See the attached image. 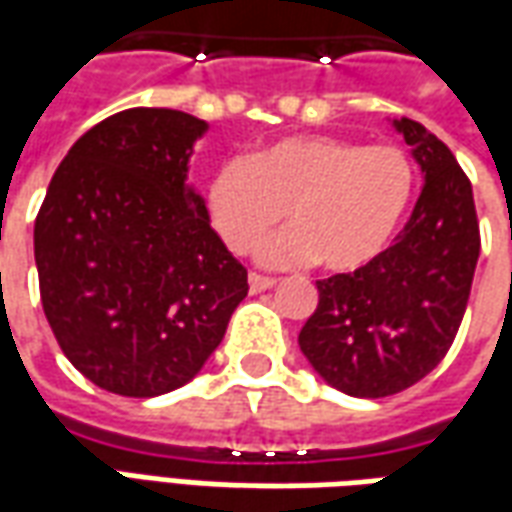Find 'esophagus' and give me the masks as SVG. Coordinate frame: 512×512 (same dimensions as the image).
<instances>
[{"mask_svg": "<svg viewBox=\"0 0 512 512\" xmlns=\"http://www.w3.org/2000/svg\"><path fill=\"white\" fill-rule=\"evenodd\" d=\"M277 280L274 277H263V274H249V291L252 293H260V291H268V288H274Z\"/></svg>", "mask_w": 512, "mask_h": 512, "instance_id": "obj_1", "label": "esophagus"}]
</instances>
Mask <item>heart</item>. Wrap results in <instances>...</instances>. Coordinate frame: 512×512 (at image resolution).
Here are the masks:
<instances>
[{
  "mask_svg": "<svg viewBox=\"0 0 512 512\" xmlns=\"http://www.w3.org/2000/svg\"><path fill=\"white\" fill-rule=\"evenodd\" d=\"M416 188L405 149L335 135H291L249 160H224L207 182V213L232 252H252L288 210L293 227L260 249L266 263H310L332 274L388 249Z\"/></svg>",
  "mask_w": 512,
  "mask_h": 512,
  "instance_id": "b5f03b06",
  "label": "heart"
}]
</instances>
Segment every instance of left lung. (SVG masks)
Returning a JSON list of instances; mask_svg holds the SVG:
<instances>
[{"mask_svg": "<svg viewBox=\"0 0 512 512\" xmlns=\"http://www.w3.org/2000/svg\"><path fill=\"white\" fill-rule=\"evenodd\" d=\"M391 127L421 169L416 207L377 260L316 282V313L299 332L318 377L357 399L405 391L441 363L480 257L471 182L449 146L413 119Z\"/></svg>", "mask_w": 512, "mask_h": 512, "instance_id": "1", "label": "left lung"}]
</instances>
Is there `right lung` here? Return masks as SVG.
Returning a JSON list of instances; mask_svg holds the SVG:
<instances>
[{"label":"right lung","mask_w":512,"mask_h":512,"mask_svg":"<svg viewBox=\"0 0 512 512\" xmlns=\"http://www.w3.org/2000/svg\"><path fill=\"white\" fill-rule=\"evenodd\" d=\"M205 132L182 110H121L71 146L38 210L46 321L110 393L149 399L194 380L249 291L188 180Z\"/></svg>","instance_id":"right-lung-1"}]
</instances>
